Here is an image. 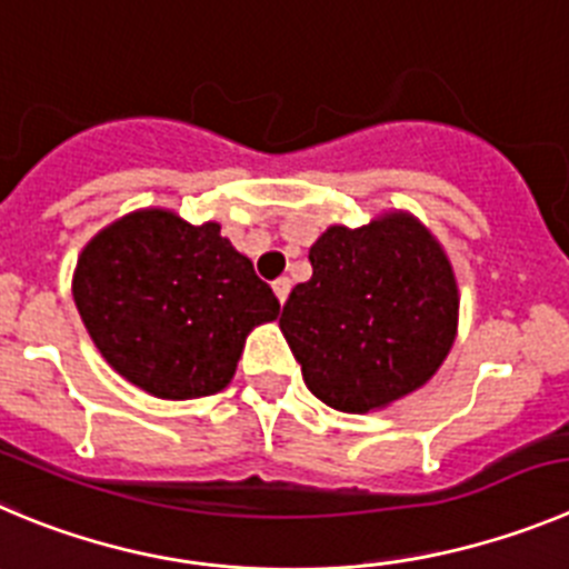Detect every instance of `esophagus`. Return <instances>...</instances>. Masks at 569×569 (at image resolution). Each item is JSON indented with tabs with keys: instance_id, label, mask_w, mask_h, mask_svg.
Instances as JSON below:
<instances>
[{
	"instance_id": "esophagus-1",
	"label": "esophagus",
	"mask_w": 569,
	"mask_h": 569,
	"mask_svg": "<svg viewBox=\"0 0 569 569\" xmlns=\"http://www.w3.org/2000/svg\"><path fill=\"white\" fill-rule=\"evenodd\" d=\"M272 289H274V295H278V300H280V302H286V297H289V291H291V280H289V278L274 280Z\"/></svg>"
}]
</instances>
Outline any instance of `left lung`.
Wrapping results in <instances>:
<instances>
[{
  "label": "left lung",
  "instance_id": "8db88e82",
  "mask_svg": "<svg viewBox=\"0 0 569 569\" xmlns=\"http://www.w3.org/2000/svg\"><path fill=\"white\" fill-rule=\"evenodd\" d=\"M309 260L315 274L291 289L280 331L320 401L381 410L438 373L458 333V280L416 216L328 227Z\"/></svg>",
  "mask_w": 569,
  "mask_h": 569
}]
</instances>
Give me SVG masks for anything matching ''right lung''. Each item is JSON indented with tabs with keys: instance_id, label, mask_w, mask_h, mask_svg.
<instances>
[{
	"instance_id": "obj_1",
	"label": "right lung",
	"mask_w": 569,
	"mask_h": 569,
	"mask_svg": "<svg viewBox=\"0 0 569 569\" xmlns=\"http://www.w3.org/2000/svg\"><path fill=\"white\" fill-rule=\"evenodd\" d=\"M72 297L106 362L168 401L224 390L249 331L280 315L216 221L196 227L162 207L103 227L78 258Z\"/></svg>"
}]
</instances>
